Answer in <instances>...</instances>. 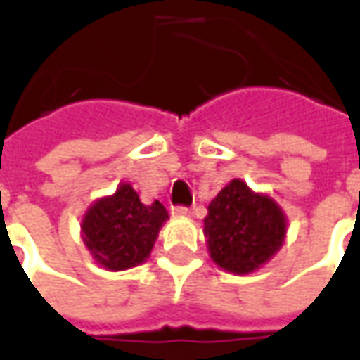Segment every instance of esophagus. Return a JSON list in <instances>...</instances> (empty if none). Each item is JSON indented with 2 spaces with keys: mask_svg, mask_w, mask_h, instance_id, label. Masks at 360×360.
Returning a JSON list of instances; mask_svg holds the SVG:
<instances>
[{
  "mask_svg": "<svg viewBox=\"0 0 360 360\" xmlns=\"http://www.w3.org/2000/svg\"><path fill=\"white\" fill-rule=\"evenodd\" d=\"M172 214L173 216H188V214H191V208H188V206H183V204H179V206H173Z\"/></svg>",
  "mask_w": 360,
  "mask_h": 360,
  "instance_id": "34e87169",
  "label": "esophagus"
}]
</instances>
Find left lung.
Segmentation results:
<instances>
[{
	"mask_svg": "<svg viewBox=\"0 0 360 360\" xmlns=\"http://www.w3.org/2000/svg\"><path fill=\"white\" fill-rule=\"evenodd\" d=\"M204 233L214 262L233 274H249L268 262L285 237V216L268 196L255 195L233 179L208 204Z\"/></svg>",
	"mask_w": 360,
	"mask_h": 360,
	"instance_id": "obj_1",
	"label": "left lung"
}]
</instances>
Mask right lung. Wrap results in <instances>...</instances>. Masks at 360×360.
<instances>
[{
	"label": "right lung",
	"instance_id": "right-lung-1",
	"mask_svg": "<svg viewBox=\"0 0 360 360\" xmlns=\"http://www.w3.org/2000/svg\"><path fill=\"white\" fill-rule=\"evenodd\" d=\"M165 219L164 204L156 200L146 206L131 185H119L115 195L98 200L86 212L84 245L103 268L127 270L148 258Z\"/></svg>",
	"mask_w": 360,
	"mask_h": 360
}]
</instances>
